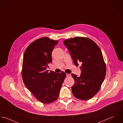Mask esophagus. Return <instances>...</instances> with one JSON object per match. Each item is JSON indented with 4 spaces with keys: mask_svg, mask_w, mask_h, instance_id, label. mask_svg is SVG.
<instances>
[{
    "mask_svg": "<svg viewBox=\"0 0 123 123\" xmlns=\"http://www.w3.org/2000/svg\"><path fill=\"white\" fill-rule=\"evenodd\" d=\"M66 76H67V77H71V74H66Z\"/></svg>",
    "mask_w": 123,
    "mask_h": 123,
    "instance_id": "obj_1",
    "label": "esophagus"
}]
</instances>
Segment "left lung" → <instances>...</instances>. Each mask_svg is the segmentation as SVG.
Instances as JSON below:
<instances>
[{
  "instance_id": "left-lung-1",
  "label": "left lung",
  "mask_w": 123,
  "mask_h": 123,
  "mask_svg": "<svg viewBox=\"0 0 123 123\" xmlns=\"http://www.w3.org/2000/svg\"><path fill=\"white\" fill-rule=\"evenodd\" d=\"M64 44L69 50L74 64L80 63V76L71 75L74 80L72 92L74 97L87 100L92 98L99 90L106 74V67L102 53L92 40L75 37L65 40Z\"/></svg>"
}]
</instances>
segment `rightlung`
<instances>
[{
  "label": "right lung",
  "mask_w": 123,
  "mask_h": 123,
  "mask_svg": "<svg viewBox=\"0 0 123 123\" xmlns=\"http://www.w3.org/2000/svg\"><path fill=\"white\" fill-rule=\"evenodd\" d=\"M57 40L42 37L32 42L23 56L22 75L26 87L40 102L49 104L59 96L66 74L47 70Z\"/></svg>",
  "instance_id": "obj_1"
}]
</instances>
